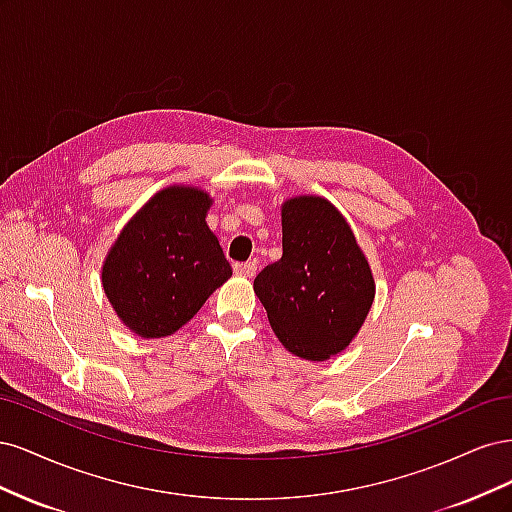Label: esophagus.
<instances>
[{
  "instance_id": "34e87169",
  "label": "esophagus",
  "mask_w": 512,
  "mask_h": 512,
  "mask_svg": "<svg viewBox=\"0 0 512 512\" xmlns=\"http://www.w3.org/2000/svg\"><path fill=\"white\" fill-rule=\"evenodd\" d=\"M232 269H235V273L241 275V277H254L256 271H258V265H256V262H237V265Z\"/></svg>"
}]
</instances>
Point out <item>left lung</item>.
Here are the masks:
<instances>
[{
    "label": "left lung",
    "mask_w": 512,
    "mask_h": 512,
    "mask_svg": "<svg viewBox=\"0 0 512 512\" xmlns=\"http://www.w3.org/2000/svg\"><path fill=\"white\" fill-rule=\"evenodd\" d=\"M282 258L254 280L271 329L292 354L327 361L350 346L374 303L369 262L348 222L327 198L282 205Z\"/></svg>",
    "instance_id": "1"
}]
</instances>
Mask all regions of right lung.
Returning a JSON list of instances; mask_svg holds the SVG:
<instances>
[{
	"label": "right lung",
	"instance_id": "right-lung-1",
	"mask_svg": "<svg viewBox=\"0 0 512 512\" xmlns=\"http://www.w3.org/2000/svg\"><path fill=\"white\" fill-rule=\"evenodd\" d=\"M211 203L192 185H170L123 226L108 250L104 292L138 337L173 335L232 275L205 222Z\"/></svg>",
	"mask_w": 512,
	"mask_h": 512
}]
</instances>
